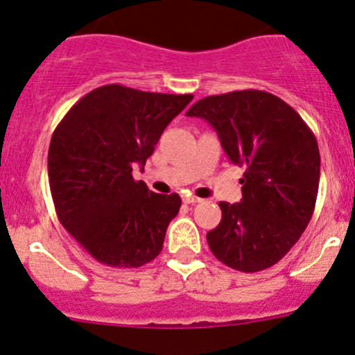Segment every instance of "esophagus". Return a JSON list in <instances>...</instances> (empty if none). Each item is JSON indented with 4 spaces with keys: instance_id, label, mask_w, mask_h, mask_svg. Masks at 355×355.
<instances>
[{
    "instance_id": "1",
    "label": "esophagus",
    "mask_w": 355,
    "mask_h": 355,
    "mask_svg": "<svg viewBox=\"0 0 355 355\" xmlns=\"http://www.w3.org/2000/svg\"><path fill=\"white\" fill-rule=\"evenodd\" d=\"M200 200H202V199L196 198V196H185V198H184L185 204H198V202H200Z\"/></svg>"
}]
</instances>
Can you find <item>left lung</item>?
I'll list each match as a JSON object with an SVG mask.
<instances>
[{
	"instance_id": "obj_1",
	"label": "left lung",
	"mask_w": 355,
	"mask_h": 355,
	"mask_svg": "<svg viewBox=\"0 0 355 355\" xmlns=\"http://www.w3.org/2000/svg\"><path fill=\"white\" fill-rule=\"evenodd\" d=\"M187 116L204 118L232 163L245 168L242 200L220 202V225L207 232L211 252L237 271L271 268L313 216L321 164L316 137L292 106L254 89L200 99Z\"/></svg>"
}]
</instances>
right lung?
I'll list each match as a JSON object with an SVG mask.
<instances>
[{
  "label": "right lung",
  "mask_w": 355,
  "mask_h": 355,
  "mask_svg": "<svg viewBox=\"0 0 355 355\" xmlns=\"http://www.w3.org/2000/svg\"><path fill=\"white\" fill-rule=\"evenodd\" d=\"M192 94L103 85L63 116L51 137L48 175L60 223L94 259L139 268L163 249L178 194H155L134 180L161 134Z\"/></svg>",
  "instance_id": "obj_1"
}]
</instances>
